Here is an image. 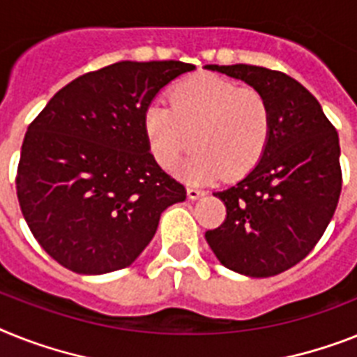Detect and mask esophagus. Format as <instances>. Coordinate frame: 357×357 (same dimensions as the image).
I'll use <instances>...</instances> for the list:
<instances>
[{"mask_svg": "<svg viewBox=\"0 0 357 357\" xmlns=\"http://www.w3.org/2000/svg\"><path fill=\"white\" fill-rule=\"evenodd\" d=\"M204 195L206 193L202 190H197V188H188V199L190 200H197Z\"/></svg>", "mask_w": 357, "mask_h": 357, "instance_id": "34e87169", "label": "esophagus"}]
</instances>
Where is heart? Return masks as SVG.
I'll return each instance as SVG.
<instances>
[{
  "label": "heart",
  "mask_w": 357,
  "mask_h": 357,
  "mask_svg": "<svg viewBox=\"0 0 357 357\" xmlns=\"http://www.w3.org/2000/svg\"><path fill=\"white\" fill-rule=\"evenodd\" d=\"M169 102H153L144 113L149 151L164 169L193 144L199 149L181 167L193 184L234 181L261 162L272 137V107L261 91L204 73L176 84Z\"/></svg>",
  "instance_id": "1"
}]
</instances>
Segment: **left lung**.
I'll return each mask as SVG.
<instances>
[{
	"instance_id": "8db88e82",
	"label": "left lung",
	"mask_w": 357,
	"mask_h": 357,
	"mask_svg": "<svg viewBox=\"0 0 357 357\" xmlns=\"http://www.w3.org/2000/svg\"><path fill=\"white\" fill-rule=\"evenodd\" d=\"M261 91L272 107V137L257 166L213 193L226 220L206 231L220 264L272 278L308 255L334 217L341 193L340 137L319 102L297 79L257 66H204Z\"/></svg>"
}]
</instances>
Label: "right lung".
Segmentation results:
<instances>
[{
    "label": "right lung",
    "instance_id": "1",
    "mask_svg": "<svg viewBox=\"0 0 357 357\" xmlns=\"http://www.w3.org/2000/svg\"><path fill=\"white\" fill-rule=\"evenodd\" d=\"M182 61H119L49 100L23 138L16 190L32 235L61 266L102 275L135 263L185 190L149 153L144 113Z\"/></svg>",
    "mask_w": 357,
    "mask_h": 357
}]
</instances>
